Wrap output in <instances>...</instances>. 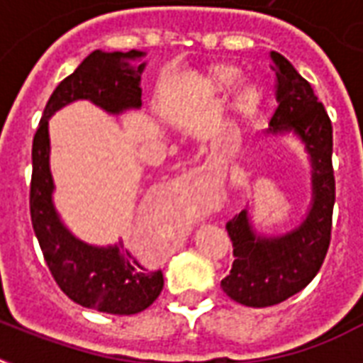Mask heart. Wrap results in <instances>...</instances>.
Listing matches in <instances>:
<instances>
[{
	"instance_id": "b5f03b06",
	"label": "heart",
	"mask_w": 363,
	"mask_h": 363,
	"mask_svg": "<svg viewBox=\"0 0 363 363\" xmlns=\"http://www.w3.org/2000/svg\"><path fill=\"white\" fill-rule=\"evenodd\" d=\"M213 77H215V82L218 86L226 88L230 86V84H233V81L238 79V69L228 67V65H222V67H216ZM259 104H262V92H259L256 86H247L241 94H239L235 107H238V111L241 115H252L254 111L259 107Z\"/></svg>"
}]
</instances>
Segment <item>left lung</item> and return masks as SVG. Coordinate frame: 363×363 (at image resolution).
<instances>
[{
    "instance_id": "obj_1",
    "label": "left lung",
    "mask_w": 363,
    "mask_h": 363,
    "mask_svg": "<svg viewBox=\"0 0 363 363\" xmlns=\"http://www.w3.org/2000/svg\"><path fill=\"white\" fill-rule=\"evenodd\" d=\"M275 71L277 109L271 133L294 131L313 160L315 199L307 220L282 238H258L248 224L247 211L226 222L233 245V264L222 290L247 307H271L301 292L320 271L332 241L335 203L333 130L324 105L294 65L279 52L269 54Z\"/></svg>"
}]
</instances>
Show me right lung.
<instances>
[{
	"label": "right lung",
	"mask_w": 363,
	"mask_h": 363,
	"mask_svg": "<svg viewBox=\"0 0 363 363\" xmlns=\"http://www.w3.org/2000/svg\"><path fill=\"white\" fill-rule=\"evenodd\" d=\"M143 52L94 50L60 82L43 111L31 145L30 215L43 258L62 292L86 309L109 315H135L156 301L164 288L162 269L150 271L124 248L88 247L71 235L52 207V177L48 169V116L75 99H90L109 113L141 107L139 73L125 60Z\"/></svg>",
	"instance_id": "obj_1"
}]
</instances>
